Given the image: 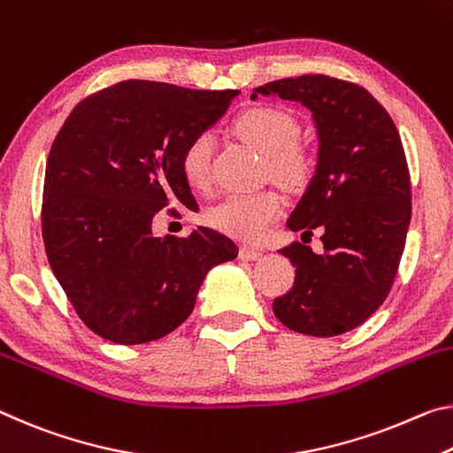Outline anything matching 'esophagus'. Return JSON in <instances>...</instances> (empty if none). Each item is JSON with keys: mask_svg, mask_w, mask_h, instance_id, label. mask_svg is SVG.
Here are the masks:
<instances>
[{"mask_svg": "<svg viewBox=\"0 0 453 453\" xmlns=\"http://www.w3.org/2000/svg\"><path fill=\"white\" fill-rule=\"evenodd\" d=\"M240 257H242V260H246V262H254V260H260L262 252H260V250H256V248L242 246L240 248Z\"/></svg>", "mask_w": 453, "mask_h": 453, "instance_id": "34e87169", "label": "esophagus"}]
</instances>
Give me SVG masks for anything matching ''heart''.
<instances>
[{"label": "heart", "instance_id": "obj_1", "mask_svg": "<svg viewBox=\"0 0 453 453\" xmlns=\"http://www.w3.org/2000/svg\"><path fill=\"white\" fill-rule=\"evenodd\" d=\"M234 131L242 141L260 150L265 173L288 189H304L314 175V157L298 141V120L288 111L270 104H256L242 111L234 120ZM211 136L199 133L185 145L179 167L193 189L210 183ZM282 213V197L272 189L254 193H229L207 211L210 226L235 240L256 242Z\"/></svg>", "mask_w": 453, "mask_h": 453}]
</instances>
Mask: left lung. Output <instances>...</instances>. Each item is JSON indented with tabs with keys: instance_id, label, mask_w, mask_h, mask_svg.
Listing matches in <instances>:
<instances>
[{
	"instance_id": "obj_1",
	"label": "left lung",
	"mask_w": 453,
	"mask_h": 453,
	"mask_svg": "<svg viewBox=\"0 0 453 453\" xmlns=\"http://www.w3.org/2000/svg\"><path fill=\"white\" fill-rule=\"evenodd\" d=\"M257 95L294 100L312 112L319 165L288 227L320 229L325 254L294 242L280 250L296 265L276 319L296 333L336 336L363 325L397 276L411 219V181L397 127L363 86L325 74L257 86Z\"/></svg>"
}]
</instances>
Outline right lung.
Returning <instances> with one entry per match:
<instances>
[{"label": "right lung", "instance_id": "right-lung-1", "mask_svg": "<svg viewBox=\"0 0 453 453\" xmlns=\"http://www.w3.org/2000/svg\"><path fill=\"white\" fill-rule=\"evenodd\" d=\"M238 95L123 81L68 114L48 155L42 238L92 333L117 344L161 339L189 317L207 272L238 256L210 227L189 238H155L150 229L171 201L196 210L179 159Z\"/></svg>", "mask_w": 453, "mask_h": 453}]
</instances>
